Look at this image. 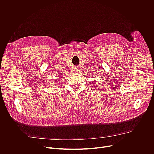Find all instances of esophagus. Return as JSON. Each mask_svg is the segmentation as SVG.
I'll use <instances>...</instances> for the list:
<instances>
[{
	"label": "esophagus",
	"mask_w": 154,
	"mask_h": 154,
	"mask_svg": "<svg viewBox=\"0 0 154 154\" xmlns=\"http://www.w3.org/2000/svg\"><path fill=\"white\" fill-rule=\"evenodd\" d=\"M74 71H77V68H74Z\"/></svg>",
	"instance_id": "1"
}]
</instances>
